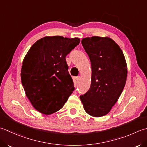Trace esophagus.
Listing matches in <instances>:
<instances>
[{"instance_id":"obj_1","label":"esophagus","mask_w":147,"mask_h":147,"mask_svg":"<svg viewBox=\"0 0 147 147\" xmlns=\"http://www.w3.org/2000/svg\"><path fill=\"white\" fill-rule=\"evenodd\" d=\"M80 79H81V77H80V76H77V77L76 78V82H77V83H78V82H80Z\"/></svg>"}]
</instances>
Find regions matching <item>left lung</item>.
<instances>
[{
	"mask_svg": "<svg viewBox=\"0 0 147 147\" xmlns=\"http://www.w3.org/2000/svg\"><path fill=\"white\" fill-rule=\"evenodd\" d=\"M82 44L90 60L92 75L90 89L80 99L88 115L105 116L125 87L127 76L125 57L119 46L109 37H85Z\"/></svg>",
	"mask_w": 147,
	"mask_h": 147,
	"instance_id": "1",
	"label": "left lung"
}]
</instances>
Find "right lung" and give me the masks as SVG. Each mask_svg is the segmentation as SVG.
<instances>
[{
	"instance_id": "add662e5",
	"label": "right lung",
	"mask_w": 147,
	"mask_h": 147,
	"mask_svg": "<svg viewBox=\"0 0 147 147\" xmlns=\"http://www.w3.org/2000/svg\"><path fill=\"white\" fill-rule=\"evenodd\" d=\"M80 38L46 36L32 46L21 70L25 92L40 113L51 115L60 110L74 90L65 56L79 45Z\"/></svg>"
}]
</instances>
